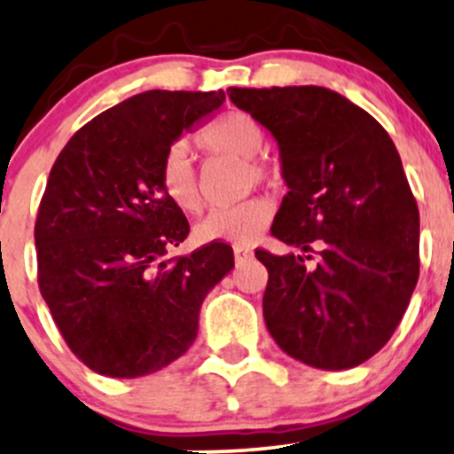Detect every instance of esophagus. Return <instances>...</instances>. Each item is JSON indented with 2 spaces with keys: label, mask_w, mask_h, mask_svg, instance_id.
<instances>
[{
  "label": "esophagus",
  "mask_w": 454,
  "mask_h": 454,
  "mask_svg": "<svg viewBox=\"0 0 454 454\" xmlns=\"http://www.w3.org/2000/svg\"><path fill=\"white\" fill-rule=\"evenodd\" d=\"M233 255H236V262L240 264V262H245L247 258H251V249L249 247H233Z\"/></svg>",
  "instance_id": "obj_1"
}]
</instances>
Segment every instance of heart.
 Returning <instances> with one entry per match:
<instances>
[{"label":"heart","instance_id":"b5f03b06","mask_svg":"<svg viewBox=\"0 0 454 454\" xmlns=\"http://www.w3.org/2000/svg\"><path fill=\"white\" fill-rule=\"evenodd\" d=\"M264 130L242 111H229L196 135V144L209 155H231L245 159V176L249 184L270 179V166L258 153L264 148ZM159 184L163 194L181 212L196 214L203 207V190H200L199 172L194 159L185 144H175L159 166ZM275 207L269 199L242 200L229 207H218L209 212L196 225V238L200 242H227V245H247L255 240L273 221Z\"/></svg>","mask_w":454,"mask_h":454}]
</instances>
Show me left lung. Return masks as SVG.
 I'll return each instance as SVG.
<instances>
[{"instance_id":"1","label":"left lung","mask_w":454,"mask_h":454,"mask_svg":"<svg viewBox=\"0 0 454 454\" xmlns=\"http://www.w3.org/2000/svg\"><path fill=\"white\" fill-rule=\"evenodd\" d=\"M227 93L278 139L288 194L270 233L301 251L255 249L269 270L266 328L306 365H361L398 328L419 275V209L395 144L330 89Z\"/></svg>"}]
</instances>
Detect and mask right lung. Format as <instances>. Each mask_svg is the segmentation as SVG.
I'll use <instances>...</instances> for the list:
<instances>
[{
  "label": "right lung",
  "mask_w": 454,
  "mask_h": 454,
  "mask_svg": "<svg viewBox=\"0 0 454 454\" xmlns=\"http://www.w3.org/2000/svg\"><path fill=\"white\" fill-rule=\"evenodd\" d=\"M223 100L137 93L56 157L35 223L36 278L67 348L102 376H148L184 356L205 295L233 269L223 242L166 260L190 225L159 184L172 142Z\"/></svg>",
  "instance_id": "1"
}]
</instances>
